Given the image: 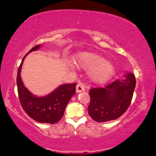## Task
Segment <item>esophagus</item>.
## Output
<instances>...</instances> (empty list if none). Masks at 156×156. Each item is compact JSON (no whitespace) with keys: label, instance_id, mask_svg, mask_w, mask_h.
<instances>
[{"label":"esophagus","instance_id":"34e87169","mask_svg":"<svg viewBox=\"0 0 156 156\" xmlns=\"http://www.w3.org/2000/svg\"><path fill=\"white\" fill-rule=\"evenodd\" d=\"M85 90V87L84 85L82 84V83H80V84H78L76 85V92H81V91H83Z\"/></svg>","mask_w":156,"mask_h":156}]
</instances>
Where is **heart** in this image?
<instances>
[{"label":"heart","mask_w":156,"mask_h":156,"mask_svg":"<svg viewBox=\"0 0 156 156\" xmlns=\"http://www.w3.org/2000/svg\"><path fill=\"white\" fill-rule=\"evenodd\" d=\"M74 62L79 67L89 70V76L95 82H106L114 75L116 71L112 62L94 53H80L74 57Z\"/></svg>","instance_id":"heart-1"}]
</instances>
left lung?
I'll use <instances>...</instances> for the list:
<instances>
[{
    "label": "left lung",
    "instance_id": "obj_1",
    "mask_svg": "<svg viewBox=\"0 0 156 156\" xmlns=\"http://www.w3.org/2000/svg\"><path fill=\"white\" fill-rule=\"evenodd\" d=\"M122 80H116L103 88L89 91V116L97 122L115 120L124 114L131 104L136 79L134 74L127 73Z\"/></svg>",
    "mask_w": 156,
    "mask_h": 156
}]
</instances>
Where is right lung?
<instances>
[{"mask_svg": "<svg viewBox=\"0 0 156 156\" xmlns=\"http://www.w3.org/2000/svg\"><path fill=\"white\" fill-rule=\"evenodd\" d=\"M40 44L32 48L29 52L37 50ZM23 58L17 74V87L19 100L25 113L34 120L40 123H55L62 118L64 112L72 96L76 91V83L66 84L53 91L48 95L37 97L33 95L23 84L20 77L21 68L25 57Z\"/></svg>", "mask_w": 156, "mask_h": 156, "instance_id": "obj_1", "label": "right lung"}]
</instances>
